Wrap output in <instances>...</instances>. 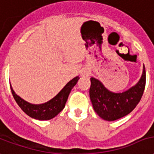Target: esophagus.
<instances>
[{"mask_svg": "<svg viewBox=\"0 0 154 154\" xmlns=\"http://www.w3.org/2000/svg\"><path fill=\"white\" fill-rule=\"evenodd\" d=\"M81 74H82V76L85 77V76H89L90 72H89V70L87 68H83L82 72H81Z\"/></svg>", "mask_w": 154, "mask_h": 154, "instance_id": "34e87169", "label": "esophagus"}]
</instances>
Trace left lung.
<instances>
[{"label": "left lung", "mask_w": 154, "mask_h": 154, "mask_svg": "<svg viewBox=\"0 0 154 154\" xmlns=\"http://www.w3.org/2000/svg\"><path fill=\"white\" fill-rule=\"evenodd\" d=\"M146 82L145 68L140 80L123 92L111 91L95 77H91L90 98L94 112L105 121L118 120L129 114L140 100Z\"/></svg>", "instance_id": "obj_1"}]
</instances>
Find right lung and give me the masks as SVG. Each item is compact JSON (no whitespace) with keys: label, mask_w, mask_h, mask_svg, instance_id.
<instances>
[{"label":"right lung","mask_w":154,"mask_h":154,"mask_svg":"<svg viewBox=\"0 0 154 154\" xmlns=\"http://www.w3.org/2000/svg\"><path fill=\"white\" fill-rule=\"evenodd\" d=\"M80 77L77 76L69 81L58 94L47 102L39 104L31 103L19 96L10 85L11 92L18 105L30 118L40 121L51 120L59 114L65 107V103L72 89L77 84Z\"/></svg>","instance_id":"obj_1"}]
</instances>
